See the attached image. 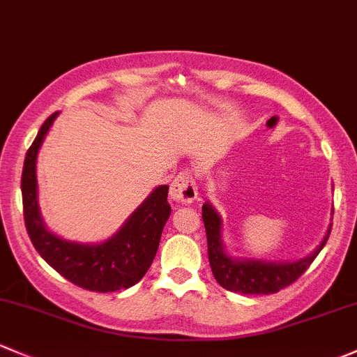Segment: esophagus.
Returning a JSON list of instances; mask_svg holds the SVG:
<instances>
[{"instance_id":"1","label":"esophagus","mask_w":357,"mask_h":357,"mask_svg":"<svg viewBox=\"0 0 357 357\" xmlns=\"http://www.w3.org/2000/svg\"><path fill=\"white\" fill-rule=\"evenodd\" d=\"M169 195H171L172 202H176V204H181V205L193 204L198 191H197V181H195L193 172H191L190 169H186V171L179 172V174L176 176V179L171 185V193Z\"/></svg>"}]
</instances>
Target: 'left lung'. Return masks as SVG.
<instances>
[{"label":"left lung","instance_id":"left-lung-1","mask_svg":"<svg viewBox=\"0 0 357 357\" xmlns=\"http://www.w3.org/2000/svg\"><path fill=\"white\" fill-rule=\"evenodd\" d=\"M202 219L207 232L208 261L213 277L224 289L239 294H273L287 287L313 264L317 255L328 241L332 231V222H330L320 245L299 260H261L251 257H232L229 253L222 238V217L210 202H205L202 207Z\"/></svg>","mask_w":357,"mask_h":357}]
</instances>
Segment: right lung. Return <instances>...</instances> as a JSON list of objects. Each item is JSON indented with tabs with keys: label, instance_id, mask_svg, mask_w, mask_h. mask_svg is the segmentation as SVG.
Segmentation results:
<instances>
[{
	"label": "right lung",
	"instance_id": "add662e5",
	"mask_svg": "<svg viewBox=\"0 0 357 357\" xmlns=\"http://www.w3.org/2000/svg\"><path fill=\"white\" fill-rule=\"evenodd\" d=\"M59 112L40 126L25 155L22 172L24 219L33 248L56 272L75 286L97 292H114L140 282L155 258L160 234L171 215L167 185H160L130 213L123 226L100 243L70 241L50 231L43 219L37 185V155Z\"/></svg>",
	"mask_w": 357,
	"mask_h": 357
}]
</instances>
